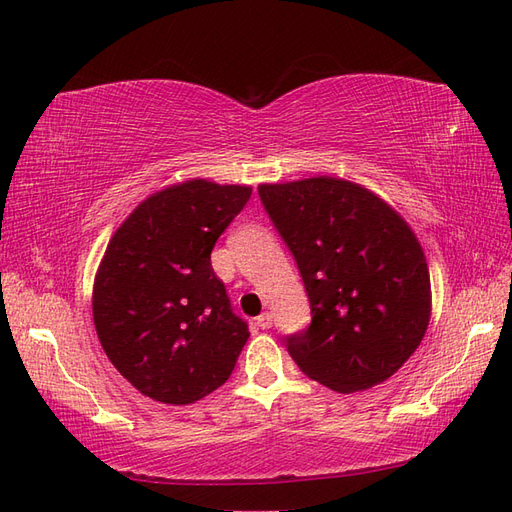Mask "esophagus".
Segmentation results:
<instances>
[{
	"label": "esophagus",
	"mask_w": 512,
	"mask_h": 512,
	"mask_svg": "<svg viewBox=\"0 0 512 512\" xmlns=\"http://www.w3.org/2000/svg\"><path fill=\"white\" fill-rule=\"evenodd\" d=\"M256 324L260 329H271V324H273V316L269 314V312H265V314H260L258 318H256Z\"/></svg>",
	"instance_id": "1"
}]
</instances>
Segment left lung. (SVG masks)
Wrapping results in <instances>:
<instances>
[{
	"label": "left lung",
	"mask_w": 512,
	"mask_h": 512,
	"mask_svg": "<svg viewBox=\"0 0 512 512\" xmlns=\"http://www.w3.org/2000/svg\"><path fill=\"white\" fill-rule=\"evenodd\" d=\"M258 194L301 271L312 324L286 337L305 376L337 393L389 380L423 342L431 284L408 222L359 183L312 177Z\"/></svg>",
	"instance_id": "8db88e82"
}]
</instances>
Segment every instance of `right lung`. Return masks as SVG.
<instances>
[{
  "label": "right lung",
  "instance_id": "right-lung-1",
  "mask_svg": "<svg viewBox=\"0 0 512 512\" xmlns=\"http://www.w3.org/2000/svg\"><path fill=\"white\" fill-rule=\"evenodd\" d=\"M250 185L190 179L151 194L106 245L94 280L100 344L136 391L188 406L222 386L250 337L211 250Z\"/></svg>",
  "mask_w": 512,
  "mask_h": 512
}]
</instances>
